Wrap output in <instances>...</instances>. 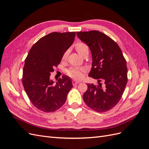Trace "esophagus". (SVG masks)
<instances>
[{
	"instance_id": "34e87169",
	"label": "esophagus",
	"mask_w": 149,
	"mask_h": 149,
	"mask_svg": "<svg viewBox=\"0 0 149 149\" xmlns=\"http://www.w3.org/2000/svg\"><path fill=\"white\" fill-rule=\"evenodd\" d=\"M80 83V81H76V80H73V84H78V83Z\"/></svg>"
}]
</instances>
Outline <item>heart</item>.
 I'll list each match as a JSON object with an SVG mask.
<instances>
[{"mask_svg":"<svg viewBox=\"0 0 149 149\" xmlns=\"http://www.w3.org/2000/svg\"><path fill=\"white\" fill-rule=\"evenodd\" d=\"M75 49L79 55L83 56V54L86 52H89V48L88 45L83 42H78L75 45ZM68 52L66 51L63 56V58H66L68 56ZM85 71L84 68L79 67H71L70 68L67 70L66 73L71 78H74L76 79H79L82 77L83 72Z\"/></svg>","mask_w":149,"mask_h":149,"instance_id":"obj_1","label":"heart"}]
</instances>
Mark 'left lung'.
Wrapping results in <instances>:
<instances>
[{
    "instance_id": "1",
    "label": "left lung",
    "mask_w": 149,
    "mask_h": 149,
    "mask_svg": "<svg viewBox=\"0 0 149 149\" xmlns=\"http://www.w3.org/2000/svg\"><path fill=\"white\" fill-rule=\"evenodd\" d=\"M76 34L91 52L89 76L98 79V85L88 84L83 100L97 112L109 111L120 101L127 83V68L123 53L117 43L101 31H78ZM101 80L105 82L104 85Z\"/></svg>"
}]
</instances>
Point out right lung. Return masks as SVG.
I'll return each mask as SVG.
<instances>
[{"mask_svg":"<svg viewBox=\"0 0 149 149\" xmlns=\"http://www.w3.org/2000/svg\"><path fill=\"white\" fill-rule=\"evenodd\" d=\"M75 35L74 31L49 33L33 45L26 58L22 83L30 101L40 111L51 112L59 109L73 88L71 79L67 76L56 84L49 76L73 44Z\"/></svg>","mask_w":149,"mask_h":149,"instance_id":"obj_1","label":"right lung"}]
</instances>
